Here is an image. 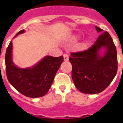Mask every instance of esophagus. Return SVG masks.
I'll use <instances>...</instances> for the list:
<instances>
[{"label": "esophagus", "mask_w": 123, "mask_h": 123, "mask_svg": "<svg viewBox=\"0 0 123 123\" xmlns=\"http://www.w3.org/2000/svg\"><path fill=\"white\" fill-rule=\"evenodd\" d=\"M63 60H64V61H68L69 60V56L66 53L63 54Z\"/></svg>", "instance_id": "esophagus-1"}]
</instances>
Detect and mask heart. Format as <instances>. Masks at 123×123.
Returning <instances> with one entry per match:
<instances>
[{"instance_id":"obj_1","label":"heart","mask_w":123,"mask_h":123,"mask_svg":"<svg viewBox=\"0 0 123 123\" xmlns=\"http://www.w3.org/2000/svg\"><path fill=\"white\" fill-rule=\"evenodd\" d=\"M88 41H85V42H84V43L82 45V48H84V47H85L86 45H87V43H88Z\"/></svg>"}]
</instances>
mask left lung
Masks as SVG:
<instances>
[{
    "label": "left lung",
    "instance_id": "1",
    "mask_svg": "<svg viewBox=\"0 0 123 123\" xmlns=\"http://www.w3.org/2000/svg\"><path fill=\"white\" fill-rule=\"evenodd\" d=\"M100 35L95 43L87 50L72 53V78L75 86L82 93L98 94L105 90L117 72V53L111 36L107 31L95 27ZM105 47L106 52L100 56L98 52Z\"/></svg>",
    "mask_w": 123,
    "mask_h": 123
}]
</instances>
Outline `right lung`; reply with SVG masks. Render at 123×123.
I'll list each match as a JSON object with an SVG mask.
<instances>
[{"mask_svg":"<svg viewBox=\"0 0 123 123\" xmlns=\"http://www.w3.org/2000/svg\"><path fill=\"white\" fill-rule=\"evenodd\" d=\"M24 33V30L17 35ZM12 43L10 42L6 51V74L8 82L17 90L30 98L43 96L50 88L58 69L63 62V57L46 56L31 68L21 69L12 61Z\"/></svg>","mask_w":123,"mask_h":123,"instance_id":"right-lung-1","label":"right lung"}]
</instances>
